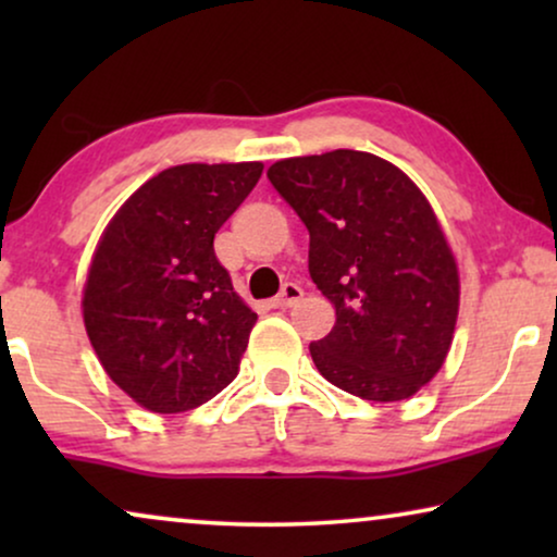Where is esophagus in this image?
Instances as JSON below:
<instances>
[{
  "label": "esophagus",
  "instance_id": "1",
  "mask_svg": "<svg viewBox=\"0 0 557 557\" xmlns=\"http://www.w3.org/2000/svg\"><path fill=\"white\" fill-rule=\"evenodd\" d=\"M301 296H304L301 286H299V284H294V281H288V284L281 286L278 296H273V299H271V307H273V309H286V307H294V304L299 301Z\"/></svg>",
  "mask_w": 557,
  "mask_h": 557
}]
</instances>
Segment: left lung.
Returning <instances> with one entry per match:
<instances>
[{"label":"left lung","mask_w":557,"mask_h":557,"mask_svg":"<svg viewBox=\"0 0 557 557\" xmlns=\"http://www.w3.org/2000/svg\"><path fill=\"white\" fill-rule=\"evenodd\" d=\"M276 193L309 231V273L337 322L309 345L332 385L406 400L441 370L459 314V271L421 189L368 151L281 159Z\"/></svg>","instance_id":"obj_1"}]
</instances>
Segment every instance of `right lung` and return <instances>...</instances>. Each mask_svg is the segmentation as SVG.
<instances>
[{"mask_svg": "<svg viewBox=\"0 0 557 557\" xmlns=\"http://www.w3.org/2000/svg\"><path fill=\"white\" fill-rule=\"evenodd\" d=\"M261 172V162L170 166L98 243L83 322L109 377L147 410H193L238 375L258 314L233 292L212 240Z\"/></svg>", "mask_w": 557, "mask_h": 557, "instance_id": "add662e5", "label": "right lung"}]
</instances>
